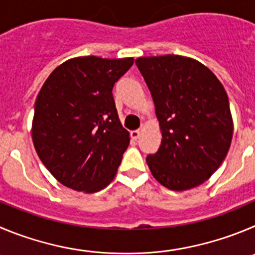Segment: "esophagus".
I'll return each mask as SVG.
<instances>
[{
	"label": "esophagus",
	"instance_id": "obj_1",
	"mask_svg": "<svg viewBox=\"0 0 255 255\" xmlns=\"http://www.w3.org/2000/svg\"><path fill=\"white\" fill-rule=\"evenodd\" d=\"M139 135H141V129H135L130 132V137H132L133 139H138Z\"/></svg>",
	"mask_w": 255,
	"mask_h": 255
}]
</instances>
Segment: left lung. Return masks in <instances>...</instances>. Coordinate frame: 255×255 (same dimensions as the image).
<instances>
[{
  "instance_id": "8db88e82",
  "label": "left lung",
  "mask_w": 255,
  "mask_h": 255,
  "mask_svg": "<svg viewBox=\"0 0 255 255\" xmlns=\"http://www.w3.org/2000/svg\"><path fill=\"white\" fill-rule=\"evenodd\" d=\"M151 92L162 141L147 165L157 181L185 191L206 181L223 163L233 138L229 99L215 74L180 55L135 59Z\"/></svg>"
}]
</instances>
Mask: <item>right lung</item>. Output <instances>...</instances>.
<instances>
[{
  "label": "right lung",
  "instance_id": "add662e5",
  "mask_svg": "<svg viewBox=\"0 0 255 255\" xmlns=\"http://www.w3.org/2000/svg\"><path fill=\"white\" fill-rule=\"evenodd\" d=\"M132 65L133 58H74L52 71L40 89L32 142L64 186L92 194L116 176L129 132L121 125L112 90Z\"/></svg>",
  "mask_w": 255,
  "mask_h": 255
}]
</instances>
